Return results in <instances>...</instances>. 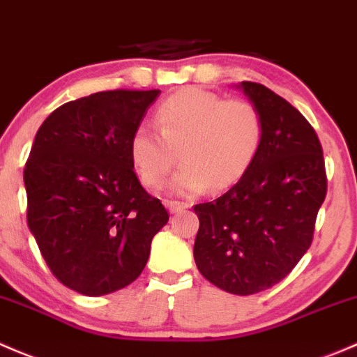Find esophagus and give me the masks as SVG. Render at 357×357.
I'll return each instance as SVG.
<instances>
[{"mask_svg":"<svg viewBox=\"0 0 357 357\" xmlns=\"http://www.w3.org/2000/svg\"><path fill=\"white\" fill-rule=\"evenodd\" d=\"M165 204H167V208L170 209V213H178L182 211V209L189 208V204L187 203H182V201H175V199H165Z\"/></svg>","mask_w":357,"mask_h":357,"instance_id":"obj_1","label":"esophagus"}]
</instances>
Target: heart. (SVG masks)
Returning a JSON list of instances; mask_svg holds the SVG:
<instances>
[{
    "instance_id": "b5f03b06",
    "label": "heart",
    "mask_w": 357,
    "mask_h": 357,
    "mask_svg": "<svg viewBox=\"0 0 357 357\" xmlns=\"http://www.w3.org/2000/svg\"><path fill=\"white\" fill-rule=\"evenodd\" d=\"M156 126L139 123L134 128L130 161L142 185L158 189L177 163L178 151L183 165L170 190L180 196L235 185L252 167L263 142V119L255 102L225 99L201 87H185L161 101Z\"/></svg>"
}]
</instances>
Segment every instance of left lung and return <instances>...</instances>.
Returning a JSON list of instances; mask_svg holds the SVG:
<instances>
[{
	"instance_id": "8db88e82",
	"label": "left lung",
	"mask_w": 357,
	"mask_h": 357,
	"mask_svg": "<svg viewBox=\"0 0 357 357\" xmlns=\"http://www.w3.org/2000/svg\"><path fill=\"white\" fill-rule=\"evenodd\" d=\"M242 89L261 113L263 142L229 192L194 206V259L213 285L251 296L284 280L310 249L326 172L318 135L299 109L263 84Z\"/></svg>"
}]
</instances>
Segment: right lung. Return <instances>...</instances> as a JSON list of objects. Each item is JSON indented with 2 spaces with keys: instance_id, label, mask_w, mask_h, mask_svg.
Listing matches in <instances>:
<instances>
[{
  "instance_id": "right-lung-1",
  "label": "right lung",
  "mask_w": 357,
  "mask_h": 357,
  "mask_svg": "<svg viewBox=\"0 0 357 357\" xmlns=\"http://www.w3.org/2000/svg\"><path fill=\"white\" fill-rule=\"evenodd\" d=\"M158 94L115 89L68 101L36 134L24 170L27 225L56 280L84 296L132 284L170 218L128 154Z\"/></svg>"
}]
</instances>
